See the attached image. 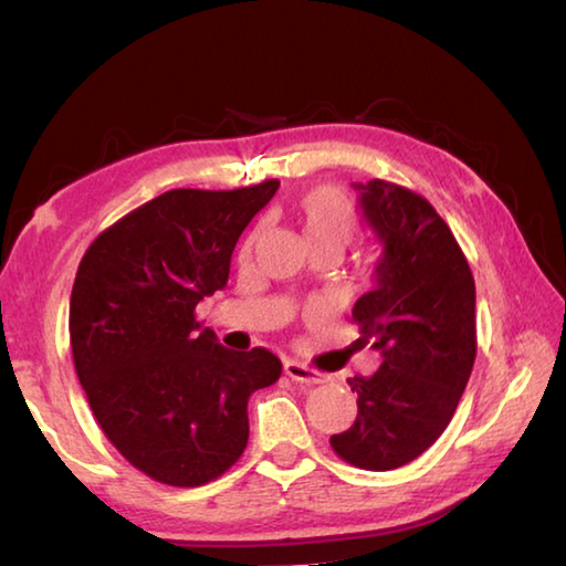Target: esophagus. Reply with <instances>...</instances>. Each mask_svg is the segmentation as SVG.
Returning a JSON list of instances; mask_svg holds the SVG:
<instances>
[{"label": "esophagus", "mask_w": 566, "mask_h": 566, "mask_svg": "<svg viewBox=\"0 0 566 566\" xmlns=\"http://www.w3.org/2000/svg\"><path fill=\"white\" fill-rule=\"evenodd\" d=\"M284 375L292 381H300V385H319V381H324L322 371L306 367V364L294 361V359L284 361Z\"/></svg>", "instance_id": "1"}]
</instances>
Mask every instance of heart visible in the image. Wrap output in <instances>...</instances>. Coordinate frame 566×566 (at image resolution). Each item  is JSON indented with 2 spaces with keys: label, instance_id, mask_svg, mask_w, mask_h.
I'll return each instance as SVG.
<instances>
[{
  "label": "heart",
  "instance_id": "1",
  "mask_svg": "<svg viewBox=\"0 0 566 566\" xmlns=\"http://www.w3.org/2000/svg\"><path fill=\"white\" fill-rule=\"evenodd\" d=\"M300 224L306 244L329 242L344 249L354 234V209L337 189H312L300 202Z\"/></svg>",
  "mask_w": 566,
  "mask_h": 566
}]
</instances>
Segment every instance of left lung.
Segmentation results:
<instances>
[{
    "mask_svg": "<svg viewBox=\"0 0 566 566\" xmlns=\"http://www.w3.org/2000/svg\"><path fill=\"white\" fill-rule=\"evenodd\" d=\"M352 187L381 244L375 286L352 319L381 367L349 379L357 419L329 444L344 462L387 472L427 452L454 417L476 357L474 276L424 197L381 179Z\"/></svg>",
    "mask_w": 566,
    "mask_h": 566,
    "instance_id": "left-lung-1",
    "label": "left lung"
}]
</instances>
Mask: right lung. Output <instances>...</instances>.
Masks as SVG:
<instances>
[{"label":"right lung","mask_w":566,"mask_h":566,"mask_svg":"<svg viewBox=\"0 0 566 566\" xmlns=\"http://www.w3.org/2000/svg\"><path fill=\"white\" fill-rule=\"evenodd\" d=\"M276 189L165 191L104 229L76 270V377L117 452L161 484L224 474L247 447L249 397L282 375L272 352L227 349L195 317L224 290L239 234Z\"/></svg>","instance_id":"obj_1"}]
</instances>
